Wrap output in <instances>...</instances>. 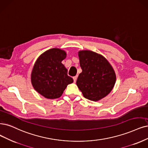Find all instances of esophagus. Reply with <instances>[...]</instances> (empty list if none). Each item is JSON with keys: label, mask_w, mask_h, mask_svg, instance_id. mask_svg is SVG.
Returning a JSON list of instances; mask_svg holds the SVG:
<instances>
[{"label": "esophagus", "mask_w": 148, "mask_h": 148, "mask_svg": "<svg viewBox=\"0 0 148 148\" xmlns=\"http://www.w3.org/2000/svg\"><path fill=\"white\" fill-rule=\"evenodd\" d=\"M77 79V76H74V77H73V80L74 81V82H75Z\"/></svg>", "instance_id": "1"}]
</instances>
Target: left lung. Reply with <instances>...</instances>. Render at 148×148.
<instances>
[{
	"label": "left lung",
	"instance_id": "8db88e82",
	"mask_svg": "<svg viewBox=\"0 0 148 148\" xmlns=\"http://www.w3.org/2000/svg\"><path fill=\"white\" fill-rule=\"evenodd\" d=\"M82 69L76 84L84 96L98 101L107 96L116 82V74L108 60L101 55L91 51L78 52Z\"/></svg>",
	"mask_w": 148,
	"mask_h": 148
}]
</instances>
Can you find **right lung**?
I'll list each match as a JSON object with an SVG mask.
<instances>
[{"label":"right lung","instance_id":"1","mask_svg":"<svg viewBox=\"0 0 148 148\" xmlns=\"http://www.w3.org/2000/svg\"><path fill=\"white\" fill-rule=\"evenodd\" d=\"M66 57V53L62 49H51L42 53L34 66L32 84L38 92L47 99L60 97L67 85L74 82L62 63Z\"/></svg>","mask_w":148,"mask_h":148}]
</instances>
